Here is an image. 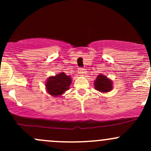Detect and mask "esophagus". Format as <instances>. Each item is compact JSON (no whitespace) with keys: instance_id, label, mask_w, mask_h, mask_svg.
<instances>
[{"instance_id":"obj_1","label":"esophagus","mask_w":151,"mask_h":151,"mask_svg":"<svg viewBox=\"0 0 151 151\" xmlns=\"http://www.w3.org/2000/svg\"><path fill=\"white\" fill-rule=\"evenodd\" d=\"M85 69L83 68H78V74H80V76H83L85 74Z\"/></svg>"}]
</instances>
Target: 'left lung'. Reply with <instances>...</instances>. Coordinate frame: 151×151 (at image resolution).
<instances>
[{"mask_svg": "<svg viewBox=\"0 0 151 151\" xmlns=\"http://www.w3.org/2000/svg\"><path fill=\"white\" fill-rule=\"evenodd\" d=\"M112 84L113 83L112 80L108 78L106 76L99 74L94 81V88L101 93H108L113 88Z\"/></svg>", "mask_w": 151, "mask_h": 151, "instance_id": "8db88e82", "label": "left lung"}]
</instances>
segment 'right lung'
Returning a JSON list of instances; mask_svg holds the SVG:
<instances>
[{
    "label": "right lung",
    "mask_w": 151,
    "mask_h": 151,
    "mask_svg": "<svg viewBox=\"0 0 151 151\" xmlns=\"http://www.w3.org/2000/svg\"><path fill=\"white\" fill-rule=\"evenodd\" d=\"M71 77L64 72H60L55 76H50L45 83L47 92L52 96L59 97L70 88Z\"/></svg>",
    "instance_id": "obj_1"
}]
</instances>
